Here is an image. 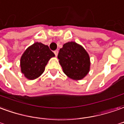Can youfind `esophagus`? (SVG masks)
<instances>
[{"mask_svg":"<svg viewBox=\"0 0 124 124\" xmlns=\"http://www.w3.org/2000/svg\"><path fill=\"white\" fill-rule=\"evenodd\" d=\"M54 53H55V56H57V54H58V50H55V51H54Z\"/></svg>","mask_w":124,"mask_h":124,"instance_id":"obj_1","label":"esophagus"}]
</instances>
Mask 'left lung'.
<instances>
[{"label":"left lung","instance_id":"left-lung-1","mask_svg":"<svg viewBox=\"0 0 124 124\" xmlns=\"http://www.w3.org/2000/svg\"><path fill=\"white\" fill-rule=\"evenodd\" d=\"M57 57L66 75L73 80H81L90 71V57L83 47L74 41L65 43Z\"/></svg>","mask_w":124,"mask_h":124}]
</instances>
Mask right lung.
I'll return each instance as SVG.
<instances>
[{"mask_svg":"<svg viewBox=\"0 0 124 124\" xmlns=\"http://www.w3.org/2000/svg\"><path fill=\"white\" fill-rule=\"evenodd\" d=\"M55 56L47 46L36 42L26 49L20 59L22 73L26 78L33 80L44 72L49 60Z\"/></svg>","mask_w":124,"mask_h":124,"instance_id":"1","label":"right lung"}]
</instances>
